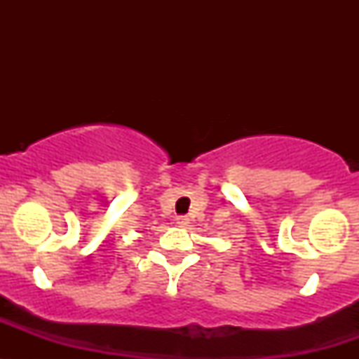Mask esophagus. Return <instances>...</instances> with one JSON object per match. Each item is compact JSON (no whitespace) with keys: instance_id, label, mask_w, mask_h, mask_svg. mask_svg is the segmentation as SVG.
<instances>
[{"instance_id":"34e87169","label":"esophagus","mask_w":359,"mask_h":359,"mask_svg":"<svg viewBox=\"0 0 359 359\" xmlns=\"http://www.w3.org/2000/svg\"><path fill=\"white\" fill-rule=\"evenodd\" d=\"M175 222L180 226V228H185L189 224V217L187 216H177Z\"/></svg>"}]
</instances>
